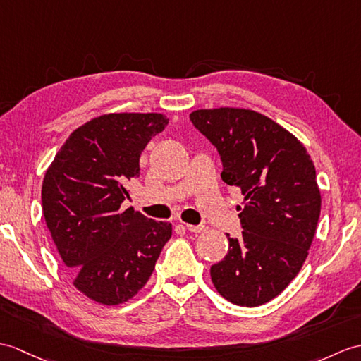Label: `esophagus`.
I'll list each match as a JSON object with an SVG mask.
<instances>
[{
    "mask_svg": "<svg viewBox=\"0 0 361 361\" xmlns=\"http://www.w3.org/2000/svg\"><path fill=\"white\" fill-rule=\"evenodd\" d=\"M186 229L189 232H194V233H200V232H204L206 231L204 226H194V224H186Z\"/></svg>",
    "mask_w": 361,
    "mask_h": 361,
    "instance_id": "esophagus-1",
    "label": "esophagus"
}]
</instances>
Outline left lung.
Listing matches in <instances>:
<instances>
[{
	"label": "left lung",
	"mask_w": 361,
	"mask_h": 361,
	"mask_svg": "<svg viewBox=\"0 0 361 361\" xmlns=\"http://www.w3.org/2000/svg\"><path fill=\"white\" fill-rule=\"evenodd\" d=\"M189 116L219 150L223 181L245 197L241 235H228L212 283L233 305L262 306L295 279L312 245L322 209L312 158L295 135L250 109H198Z\"/></svg>",
	"instance_id": "left-lung-1"
}]
</instances>
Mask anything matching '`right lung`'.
Listing matches in <instances>:
<instances>
[{"instance_id": "obj_1", "label": "right lung", "mask_w": 361, "mask_h": 361, "mask_svg": "<svg viewBox=\"0 0 361 361\" xmlns=\"http://www.w3.org/2000/svg\"><path fill=\"white\" fill-rule=\"evenodd\" d=\"M167 123L163 114L99 115L71 133L46 171L49 232L73 286L99 305L135 297L172 235L171 223L121 207L142 149Z\"/></svg>"}]
</instances>
